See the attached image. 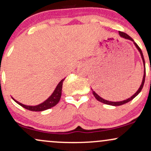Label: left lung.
I'll return each instance as SVG.
<instances>
[{"mask_svg":"<svg viewBox=\"0 0 151 151\" xmlns=\"http://www.w3.org/2000/svg\"><path fill=\"white\" fill-rule=\"evenodd\" d=\"M119 35H120V36H121V37H122L125 38V39H128V40H130L133 41V43H134V45H136V48H137V49L138 50V51L140 52V54H141V55L142 60H143V65H144V75H143V81H142V84H141V86H140V88H139V89H138V91H137L134 94H133V96H131V98L128 99H126V100H124V101H116V102H114V101H107V100H105V99H102L101 97H100V96H99V95L97 94V93H95L94 91H93V90H92V93H93V96H95V98H96V99H97L99 101H100V102H102V103L105 104L111 105V106H121V105H123V104H126V103H128V102H129V101H131V100L133 99H134L135 97H136V96H137V95L138 94V93H139L140 92H141V90H142V89H143V85H144V82H145V60H144V58H143V52H142V51H141V48H140L139 47H138V45H137L136 43L134 41H133V40L132 39V38H131V37H130L129 35H128L127 34H126L125 32H121V31H119Z\"/></svg>","mask_w":151,"mask_h":151,"instance_id":"1","label":"left lung"}]
</instances>
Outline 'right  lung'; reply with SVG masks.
<instances>
[{
  "mask_svg": "<svg viewBox=\"0 0 151 151\" xmlns=\"http://www.w3.org/2000/svg\"><path fill=\"white\" fill-rule=\"evenodd\" d=\"M64 80H65V79H63L62 80L60 81V82L59 83L58 85L57 86L56 89L54 91L52 94L45 101H44L43 103L40 104L37 106H26L22 104L20 102L15 101L13 98V99L14 100L17 104H18L19 105H20L21 106L23 107V108L27 109V110L32 111H42L47 110V109L55 106L60 101V98H61L62 95V84H63Z\"/></svg>",
  "mask_w": 151,
  "mask_h": 151,
  "instance_id": "add662e5",
  "label": "right lung"
}]
</instances>
